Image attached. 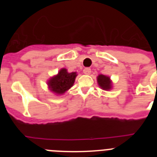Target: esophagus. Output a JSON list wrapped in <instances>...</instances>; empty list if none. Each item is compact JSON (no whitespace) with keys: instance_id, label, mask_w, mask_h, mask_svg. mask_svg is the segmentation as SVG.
<instances>
[{"instance_id":"obj_1","label":"esophagus","mask_w":157,"mask_h":157,"mask_svg":"<svg viewBox=\"0 0 157 157\" xmlns=\"http://www.w3.org/2000/svg\"><path fill=\"white\" fill-rule=\"evenodd\" d=\"M83 72H84V74L86 75H90L91 72V69L90 67H86L84 70H83Z\"/></svg>"}]
</instances>
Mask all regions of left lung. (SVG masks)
Here are the masks:
<instances>
[{
	"label": "left lung",
	"mask_w": 157,
	"mask_h": 157,
	"mask_svg": "<svg viewBox=\"0 0 157 157\" xmlns=\"http://www.w3.org/2000/svg\"><path fill=\"white\" fill-rule=\"evenodd\" d=\"M98 82L99 86L101 89H103L105 90H110L112 87V83L110 81V78L108 76L103 75H100L98 77Z\"/></svg>",
	"instance_id": "1"
}]
</instances>
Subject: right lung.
<instances>
[{
  "label": "right lung",
  "instance_id": "obj_1",
  "mask_svg": "<svg viewBox=\"0 0 157 157\" xmlns=\"http://www.w3.org/2000/svg\"><path fill=\"white\" fill-rule=\"evenodd\" d=\"M76 76V72L68 73L66 69L63 68L59 71L57 75L48 81V86L52 92L62 94L73 86Z\"/></svg>",
  "mask_w": 157,
  "mask_h": 157
}]
</instances>
